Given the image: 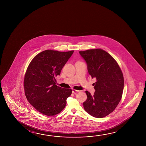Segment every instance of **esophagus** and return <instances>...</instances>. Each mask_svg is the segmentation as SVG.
Segmentation results:
<instances>
[{"mask_svg":"<svg viewBox=\"0 0 146 146\" xmlns=\"http://www.w3.org/2000/svg\"><path fill=\"white\" fill-rule=\"evenodd\" d=\"M78 92H79V91H77V90H74V89H73V90H72V93H73L76 94L77 93H78Z\"/></svg>","mask_w":146,"mask_h":146,"instance_id":"1","label":"esophagus"}]
</instances>
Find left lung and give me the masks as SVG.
<instances>
[{"instance_id":"left-lung-1","label":"left lung","mask_w":146,"mask_h":146,"mask_svg":"<svg viewBox=\"0 0 146 146\" xmlns=\"http://www.w3.org/2000/svg\"><path fill=\"white\" fill-rule=\"evenodd\" d=\"M79 52L86 62L88 73L97 80L94 95L86 91L88 98L83 103L84 109L94 117H105L115 110L122 98L124 85L122 71L115 60L102 49Z\"/></svg>"}]
</instances>
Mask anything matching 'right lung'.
<instances>
[{
    "label": "right lung",
    "mask_w": 146,
    "mask_h": 146,
    "mask_svg": "<svg viewBox=\"0 0 146 146\" xmlns=\"http://www.w3.org/2000/svg\"><path fill=\"white\" fill-rule=\"evenodd\" d=\"M74 51L46 50L36 55L25 74L24 88L27 100L36 110L49 116L59 113L65 108L72 90L55 84V77Z\"/></svg>",
    "instance_id": "right-lung-1"
}]
</instances>
